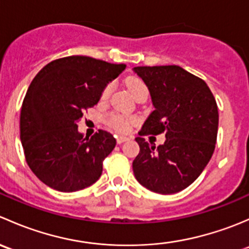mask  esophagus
<instances>
[{"label": "esophagus", "instance_id": "obj_1", "mask_svg": "<svg viewBox=\"0 0 249 249\" xmlns=\"http://www.w3.org/2000/svg\"><path fill=\"white\" fill-rule=\"evenodd\" d=\"M126 141H129V137H125V136H119L117 139V142H118V144H122V143H124V142H126Z\"/></svg>", "mask_w": 249, "mask_h": 249}]
</instances>
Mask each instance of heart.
I'll return each mask as SVG.
<instances>
[{
    "mask_svg": "<svg viewBox=\"0 0 249 249\" xmlns=\"http://www.w3.org/2000/svg\"><path fill=\"white\" fill-rule=\"evenodd\" d=\"M126 84L127 90L130 91V94L132 95L134 97H136L140 92L147 91L148 92V88L145 85V83L143 82L142 79L137 77H129L125 82ZM113 89V84H107L105 87V89L102 90L101 94V99L102 100H107L109 97L110 92H112ZM135 118L134 117H125V115H120V114H109L107 117V125L110 130L115 132H119V134H124V132L129 131L130 126L135 123Z\"/></svg>",
    "mask_w": 249,
    "mask_h": 249,
    "instance_id": "b5f03b06",
    "label": "heart"
}]
</instances>
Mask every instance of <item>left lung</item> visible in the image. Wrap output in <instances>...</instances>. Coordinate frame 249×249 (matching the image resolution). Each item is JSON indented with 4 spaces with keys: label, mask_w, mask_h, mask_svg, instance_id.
<instances>
[{
    "label": "left lung",
    "mask_w": 249,
    "mask_h": 249,
    "mask_svg": "<svg viewBox=\"0 0 249 249\" xmlns=\"http://www.w3.org/2000/svg\"><path fill=\"white\" fill-rule=\"evenodd\" d=\"M134 71L150 92L154 110L136 137L140 153L132 170L140 184L159 194L189 187L212 158L217 142V102L205 80L176 65L139 66ZM165 133L158 148L147 134Z\"/></svg>",
    "instance_id": "1"
}]
</instances>
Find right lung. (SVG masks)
Instances as JSON below:
<instances>
[{
    "instance_id": "right-lung-1",
    "label": "right lung",
    "mask_w": 249,
    "mask_h": 249,
    "mask_svg": "<svg viewBox=\"0 0 249 249\" xmlns=\"http://www.w3.org/2000/svg\"><path fill=\"white\" fill-rule=\"evenodd\" d=\"M125 67L73 55L49 62L34 78L22 101L20 140L27 165L48 187L77 192L100 178L117 141L104 130L84 137L77 123Z\"/></svg>"
}]
</instances>
